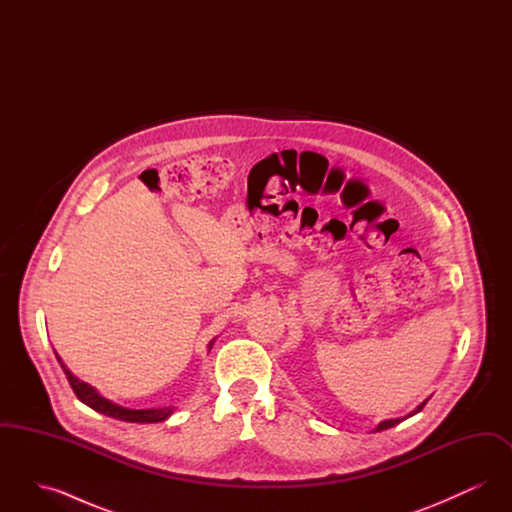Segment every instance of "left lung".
Masks as SVG:
<instances>
[{
	"instance_id": "left-lung-1",
	"label": "left lung",
	"mask_w": 512,
	"mask_h": 512,
	"mask_svg": "<svg viewBox=\"0 0 512 512\" xmlns=\"http://www.w3.org/2000/svg\"><path fill=\"white\" fill-rule=\"evenodd\" d=\"M426 401H428V399H426ZM426 401H424V403H422V405H418V407H416V409H414L413 413L407 414V416H413V414L420 413V411H422V407H424V405H426ZM407 416H405V418H407ZM405 418H393V420H384V422H380V424H378V428H376V432H382V430H388V428H391V426H395V424H399V422H401V420H405Z\"/></svg>"
}]
</instances>
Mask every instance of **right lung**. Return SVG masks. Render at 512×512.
<instances>
[{"instance_id": "obj_1", "label": "right lung", "mask_w": 512, "mask_h": 512, "mask_svg": "<svg viewBox=\"0 0 512 512\" xmlns=\"http://www.w3.org/2000/svg\"><path fill=\"white\" fill-rule=\"evenodd\" d=\"M57 361H59V365L63 368V372H65V376H67V380H69V384L73 388L74 395L84 405H88L90 409H94L98 413L119 418V420H124V422H140V424L163 422L165 418L171 416V407H163V409H124L121 405H115L109 399L101 397L92 386H88L86 382H82V380H78L76 376H73V372L63 365V361L59 357H57Z\"/></svg>"}]
</instances>
